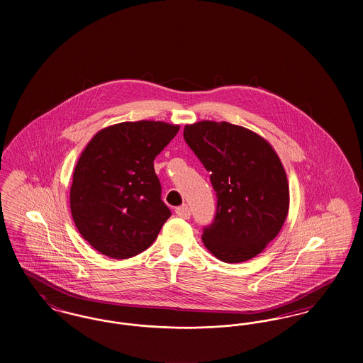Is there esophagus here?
Masks as SVG:
<instances>
[{
  "mask_svg": "<svg viewBox=\"0 0 363 363\" xmlns=\"http://www.w3.org/2000/svg\"><path fill=\"white\" fill-rule=\"evenodd\" d=\"M174 213H176L177 217H180V218H183V220H189V216H191L189 206H180V207H177V208L174 210Z\"/></svg>",
  "mask_w": 363,
  "mask_h": 363,
  "instance_id": "obj_1",
  "label": "esophagus"
}]
</instances>
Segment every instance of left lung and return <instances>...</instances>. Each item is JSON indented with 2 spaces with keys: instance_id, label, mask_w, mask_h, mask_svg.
<instances>
[{
  "instance_id": "8db88e82",
  "label": "left lung",
  "mask_w": 363,
  "mask_h": 363,
  "mask_svg": "<svg viewBox=\"0 0 363 363\" xmlns=\"http://www.w3.org/2000/svg\"><path fill=\"white\" fill-rule=\"evenodd\" d=\"M183 135L217 192L216 218L202 235L206 248L225 263H242L263 252L281 232L290 203L274 147L252 130L228 122L186 125Z\"/></svg>"
}]
</instances>
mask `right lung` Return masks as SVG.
Masks as SVG:
<instances>
[{
	"mask_svg": "<svg viewBox=\"0 0 363 363\" xmlns=\"http://www.w3.org/2000/svg\"><path fill=\"white\" fill-rule=\"evenodd\" d=\"M180 126L156 121L101 128L82 150L70 187L72 217L96 251L128 259L147 250L171 210L153 161Z\"/></svg>",
	"mask_w": 363,
	"mask_h": 363,
	"instance_id": "1",
	"label": "right lung"
}]
</instances>
